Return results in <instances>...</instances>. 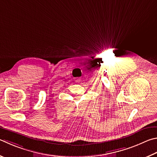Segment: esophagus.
<instances>
[{"mask_svg":"<svg viewBox=\"0 0 157 157\" xmlns=\"http://www.w3.org/2000/svg\"><path fill=\"white\" fill-rule=\"evenodd\" d=\"M79 81H80V79H79V78H78V79H77L76 80H75V82H79Z\"/></svg>","mask_w":157,"mask_h":157,"instance_id":"esophagus-1","label":"esophagus"}]
</instances>
